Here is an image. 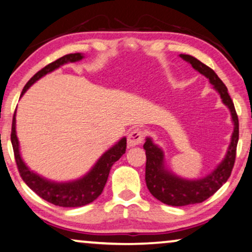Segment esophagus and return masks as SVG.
<instances>
[{"mask_svg":"<svg viewBox=\"0 0 252 252\" xmlns=\"http://www.w3.org/2000/svg\"><path fill=\"white\" fill-rule=\"evenodd\" d=\"M144 140V132L140 129H135L128 135V145L130 147L140 145Z\"/></svg>","mask_w":252,"mask_h":252,"instance_id":"34e87169","label":"esophagus"}]
</instances>
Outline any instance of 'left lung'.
I'll return each mask as SVG.
<instances>
[{"mask_svg":"<svg viewBox=\"0 0 252 252\" xmlns=\"http://www.w3.org/2000/svg\"><path fill=\"white\" fill-rule=\"evenodd\" d=\"M180 58L190 63L194 70L209 78L216 91L219 93L222 102L230 110L234 123V132L227 154L221 163L210 175L200 180H186L166 169L163 152L159 146L147 137L144 144L146 153L145 181L147 189L160 202L172 206H186L191 204L203 203L210 198L229 179L235 163L236 147L239 142V117H237L233 100L228 94V90L216 72L191 55L180 54Z\"/></svg>","mask_w":252,"mask_h":252,"instance_id":"8db88e82","label":"left lung"}]
</instances>
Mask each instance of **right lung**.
<instances>
[{"mask_svg": "<svg viewBox=\"0 0 252 252\" xmlns=\"http://www.w3.org/2000/svg\"><path fill=\"white\" fill-rule=\"evenodd\" d=\"M83 58L84 56L80 53L68 54V55L62 56L56 61L49 63L48 65L42 68L29 80L24 89H23L21 96L28 91V89L32 84H34L36 80L47 75V73L54 71L55 69L60 68V66L68 62L80 61ZM11 144L13 153H15L17 168H18L23 181L28 184L30 189L34 191L42 199L54 204V205L62 207H79L92 203L93 200H95L101 194L107 180H108L110 168L126 153V138L123 137L112 149L103 153L85 176L80 177L76 181L64 183L53 182V181L43 179L36 173L32 172L25 165L21 157V153H19V143L16 135V112L12 119Z\"/></svg>", "mask_w": 252, "mask_h": 252, "instance_id": "right-lung-1", "label": "right lung"}]
</instances>
